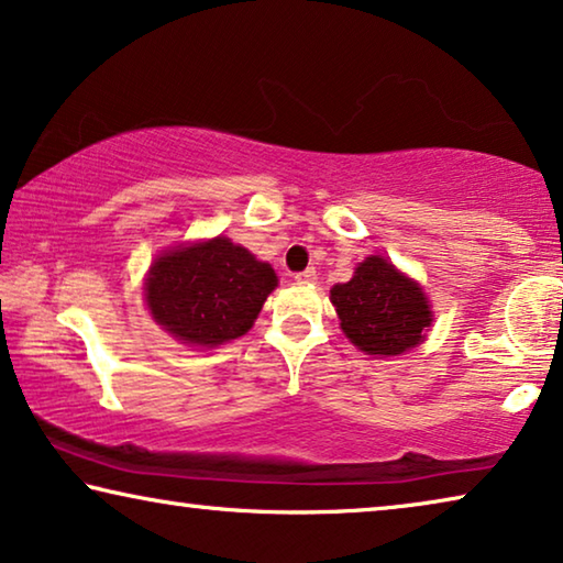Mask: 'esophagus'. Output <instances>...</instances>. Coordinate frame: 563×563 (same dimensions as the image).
<instances>
[{
	"instance_id": "34e87169",
	"label": "esophagus",
	"mask_w": 563,
	"mask_h": 563,
	"mask_svg": "<svg viewBox=\"0 0 563 563\" xmlns=\"http://www.w3.org/2000/svg\"><path fill=\"white\" fill-rule=\"evenodd\" d=\"M316 278H318L316 267H308V271H303V273H296V280H298L300 285H313Z\"/></svg>"
}]
</instances>
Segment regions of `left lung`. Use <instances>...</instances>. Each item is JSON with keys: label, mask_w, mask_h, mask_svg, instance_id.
<instances>
[{"label": "left lung", "mask_w": 563, "mask_h": 563, "mask_svg": "<svg viewBox=\"0 0 563 563\" xmlns=\"http://www.w3.org/2000/svg\"><path fill=\"white\" fill-rule=\"evenodd\" d=\"M331 303L341 318V331L368 356L405 354L424 341L432 325L422 285L382 255H368L354 278L333 285Z\"/></svg>", "instance_id": "1"}]
</instances>
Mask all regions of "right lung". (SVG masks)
<instances>
[{"label": "right lung", "mask_w": 563, "mask_h": 563, "mask_svg": "<svg viewBox=\"0 0 563 563\" xmlns=\"http://www.w3.org/2000/svg\"><path fill=\"white\" fill-rule=\"evenodd\" d=\"M278 275L228 238L164 250L148 267V313L187 346L214 349L253 329Z\"/></svg>", "instance_id": "obj_1"}]
</instances>
